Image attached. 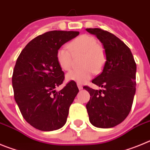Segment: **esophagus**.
Listing matches in <instances>:
<instances>
[{"label":"esophagus","mask_w":150,"mask_h":150,"mask_svg":"<svg viewBox=\"0 0 150 150\" xmlns=\"http://www.w3.org/2000/svg\"><path fill=\"white\" fill-rule=\"evenodd\" d=\"M77 86L79 90L83 89V86H82V84H80V83H77Z\"/></svg>","instance_id":"esophagus-1"}]
</instances>
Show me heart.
<instances>
[{
    "instance_id": "obj_1",
    "label": "heart",
    "mask_w": 150,
    "mask_h": 150,
    "mask_svg": "<svg viewBox=\"0 0 150 150\" xmlns=\"http://www.w3.org/2000/svg\"><path fill=\"white\" fill-rule=\"evenodd\" d=\"M72 54L74 56L83 55L81 59L83 67L67 73L66 79L68 81L86 83L91 79L95 71L98 72L101 70L106 62L104 48L98 44V40L94 37L88 34H83L73 40L68 44V47L63 46L57 50V62L64 71L71 70L73 64Z\"/></svg>"
}]
</instances>
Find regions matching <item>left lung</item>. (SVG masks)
Wrapping results in <instances>:
<instances>
[{
    "mask_svg": "<svg viewBox=\"0 0 150 150\" xmlns=\"http://www.w3.org/2000/svg\"><path fill=\"white\" fill-rule=\"evenodd\" d=\"M86 30L101 42L106 54L103 71L91 81L102 89L83 87L90 94L86 104L89 121L97 128H112L124 121L132 109L136 63L130 49L114 34L100 28Z\"/></svg>",
    "mask_w": 150,
    "mask_h": 150,
    "instance_id": "obj_1",
    "label": "left lung"
}]
</instances>
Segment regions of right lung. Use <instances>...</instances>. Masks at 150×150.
Segmentation results:
<instances>
[{
  "label": "right lung",
  "mask_w": 150,
  "mask_h": 150,
  "mask_svg": "<svg viewBox=\"0 0 150 150\" xmlns=\"http://www.w3.org/2000/svg\"><path fill=\"white\" fill-rule=\"evenodd\" d=\"M79 34L64 30L44 33L30 40L17 59L12 77L14 98L24 119L37 129L50 132L66 123L79 89L71 81L55 91L64 79L56 52Z\"/></svg>",
  "instance_id": "1"
}]
</instances>
